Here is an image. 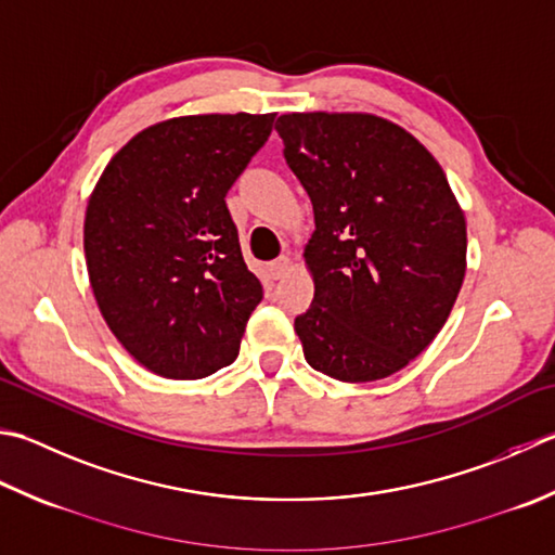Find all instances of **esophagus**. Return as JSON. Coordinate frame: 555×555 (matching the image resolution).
<instances>
[{
  "instance_id": "1",
  "label": "esophagus",
  "mask_w": 555,
  "mask_h": 555,
  "mask_svg": "<svg viewBox=\"0 0 555 555\" xmlns=\"http://www.w3.org/2000/svg\"><path fill=\"white\" fill-rule=\"evenodd\" d=\"M288 269H291V259L288 257H279V259H274V262L269 264V274L274 276V279H281Z\"/></svg>"
}]
</instances>
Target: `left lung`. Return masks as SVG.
<instances>
[{
    "mask_svg": "<svg viewBox=\"0 0 555 555\" xmlns=\"http://www.w3.org/2000/svg\"><path fill=\"white\" fill-rule=\"evenodd\" d=\"M284 156L314 211L296 318L306 361L341 383L395 375L436 339L466 271V221L436 156L371 113H286Z\"/></svg>",
    "mask_w": 555,
    "mask_h": 555,
    "instance_id": "8db88e82",
    "label": "left lung"
}]
</instances>
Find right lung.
I'll return each mask as SVG.
<instances>
[{
  "label": "right lung",
  "instance_id": "right-lung-1",
  "mask_svg": "<svg viewBox=\"0 0 555 555\" xmlns=\"http://www.w3.org/2000/svg\"><path fill=\"white\" fill-rule=\"evenodd\" d=\"M267 115H184L141 129L86 206L83 249L107 327L146 371L199 379L231 365L262 284L225 194L271 134Z\"/></svg>",
  "mask_w": 555,
  "mask_h": 555
}]
</instances>
